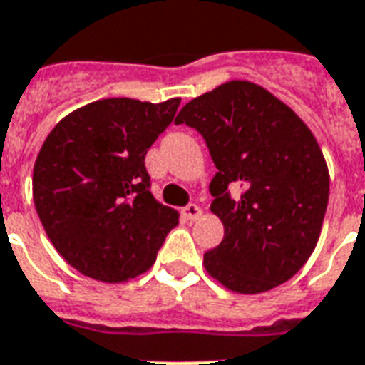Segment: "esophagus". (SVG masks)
<instances>
[{
	"mask_svg": "<svg viewBox=\"0 0 365 365\" xmlns=\"http://www.w3.org/2000/svg\"><path fill=\"white\" fill-rule=\"evenodd\" d=\"M183 216L187 220H197V218H201L202 216V208L201 207H197V205H187V207L183 208Z\"/></svg>",
	"mask_w": 365,
	"mask_h": 365,
	"instance_id": "1",
	"label": "esophagus"
}]
</instances>
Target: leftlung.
Returning <instances> with one entry per match:
<instances>
[{
    "label": "left lung",
    "instance_id": "obj_1",
    "mask_svg": "<svg viewBox=\"0 0 365 365\" xmlns=\"http://www.w3.org/2000/svg\"><path fill=\"white\" fill-rule=\"evenodd\" d=\"M201 133L216 164L210 205L224 239L202 266L239 294L289 282L318 245L329 170L318 141L293 108L258 83L232 80L195 97L176 124ZM241 182V197L227 185Z\"/></svg>",
    "mask_w": 365,
    "mask_h": 365
}]
</instances>
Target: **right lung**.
<instances>
[{
	"mask_svg": "<svg viewBox=\"0 0 365 365\" xmlns=\"http://www.w3.org/2000/svg\"><path fill=\"white\" fill-rule=\"evenodd\" d=\"M180 101L99 99L66 115L43 141L32 174L36 212L80 274L101 283L145 274L178 226V210L149 191L145 155Z\"/></svg>",
	"mask_w": 365,
	"mask_h": 365,
	"instance_id": "right-lung-1",
	"label": "right lung"
}]
</instances>
